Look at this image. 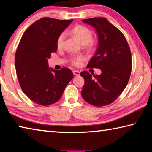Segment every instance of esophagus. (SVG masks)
Masks as SVG:
<instances>
[{"label": "esophagus", "instance_id": "esophagus-1", "mask_svg": "<svg viewBox=\"0 0 152 152\" xmlns=\"http://www.w3.org/2000/svg\"><path fill=\"white\" fill-rule=\"evenodd\" d=\"M73 74L75 75H76V76H79V75H80V72H79V71L74 70V71H73Z\"/></svg>", "mask_w": 152, "mask_h": 152}]
</instances>
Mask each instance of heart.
Wrapping results in <instances>:
<instances>
[{"label":"heart","instance_id":"b5f03b06","mask_svg":"<svg viewBox=\"0 0 152 152\" xmlns=\"http://www.w3.org/2000/svg\"><path fill=\"white\" fill-rule=\"evenodd\" d=\"M71 32L73 35H75L77 38L79 39V40L81 42L82 44H87V46H89L90 44V42L93 39V34L90 29L86 26H76L73 27L71 29ZM66 37V33L64 31L59 35L58 38H57L56 44L58 48L63 47L64 39ZM84 60L83 56H73L70 58L71 63L75 66H79L81 64L82 61Z\"/></svg>","mask_w":152,"mask_h":152}]
</instances>
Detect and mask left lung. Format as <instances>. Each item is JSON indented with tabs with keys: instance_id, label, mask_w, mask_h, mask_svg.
<instances>
[{
	"instance_id": "left-lung-1",
	"label": "left lung",
	"mask_w": 152,
	"mask_h": 152,
	"mask_svg": "<svg viewBox=\"0 0 152 152\" xmlns=\"http://www.w3.org/2000/svg\"><path fill=\"white\" fill-rule=\"evenodd\" d=\"M96 29L99 44L88 68H98L99 75L92 77L82 71L85 83L81 96L87 102L96 106L108 105L115 101L127 85L132 67L131 53L123 33L104 17L83 20Z\"/></svg>"
}]
</instances>
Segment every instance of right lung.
<instances>
[{
	"label": "right lung",
	"instance_id": "right-lung-1",
	"mask_svg": "<svg viewBox=\"0 0 152 152\" xmlns=\"http://www.w3.org/2000/svg\"><path fill=\"white\" fill-rule=\"evenodd\" d=\"M71 20L43 17L31 24L21 37L15 57L19 85L34 102L48 106L61 98L67 84L73 78L69 69H49L48 59L57 50L60 34Z\"/></svg>",
	"mask_w": 152,
	"mask_h": 152
}]
</instances>
